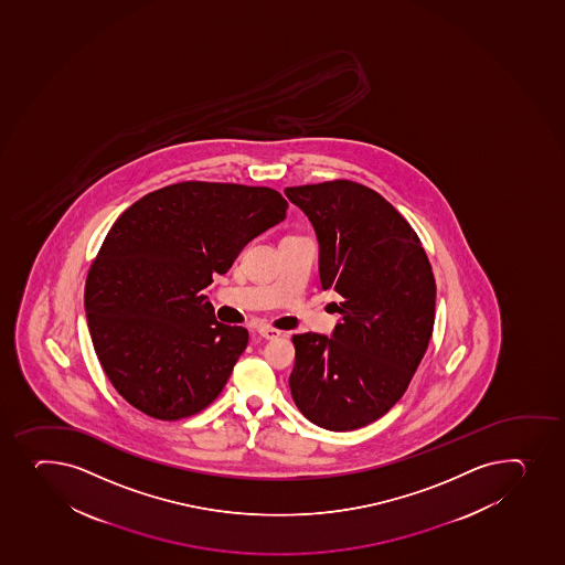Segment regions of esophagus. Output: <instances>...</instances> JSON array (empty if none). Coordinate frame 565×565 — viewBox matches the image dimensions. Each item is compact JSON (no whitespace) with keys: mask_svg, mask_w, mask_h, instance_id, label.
I'll list each match as a JSON object with an SVG mask.
<instances>
[{"mask_svg":"<svg viewBox=\"0 0 565 565\" xmlns=\"http://www.w3.org/2000/svg\"><path fill=\"white\" fill-rule=\"evenodd\" d=\"M257 333L262 335L263 339H268V341H273V339H278L281 335V332L278 330H274V328L262 327L257 328Z\"/></svg>","mask_w":565,"mask_h":565,"instance_id":"esophagus-1","label":"esophagus"}]
</instances>
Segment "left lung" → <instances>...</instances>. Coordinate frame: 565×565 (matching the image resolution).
Returning <instances> with one entry per match:
<instances>
[{"mask_svg":"<svg viewBox=\"0 0 565 565\" xmlns=\"http://www.w3.org/2000/svg\"><path fill=\"white\" fill-rule=\"evenodd\" d=\"M286 196L319 241L320 286L341 297L330 338H292V401L320 428L355 430L414 379L434 330V274L412 226L373 189L338 180L287 186Z\"/></svg>","mask_w":565,"mask_h":565,"instance_id":"8db88e82","label":"left lung"}]
</instances>
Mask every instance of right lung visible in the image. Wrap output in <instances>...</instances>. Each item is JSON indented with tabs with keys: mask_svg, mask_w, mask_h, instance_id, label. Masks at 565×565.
Segmentation results:
<instances>
[{
	"mask_svg": "<svg viewBox=\"0 0 565 565\" xmlns=\"http://www.w3.org/2000/svg\"><path fill=\"white\" fill-rule=\"evenodd\" d=\"M287 207L268 186L183 181L118 216L88 270L85 313L99 363L131 406L178 420L221 395L248 332L215 319L207 287Z\"/></svg>",
	"mask_w": 565,
	"mask_h": 565,
	"instance_id": "right-lung-1",
	"label": "right lung"
}]
</instances>
